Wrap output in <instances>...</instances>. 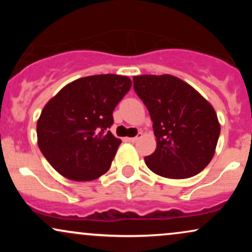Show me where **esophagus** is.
<instances>
[{
  "label": "esophagus",
  "mask_w": 252,
  "mask_h": 252,
  "mask_svg": "<svg viewBox=\"0 0 252 252\" xmlns=\"http://www.w3.org/2000/svg\"><path fill=\"white\" fill-rule=\"evenodd\" d=\"M142 135H143L142 132H138L136 137H128L126 138V141H129V142H131V143H135V142H137L141 137H142Z\"/></svg>",
  "instance_id": "esophagus-1"
}]
</instances>
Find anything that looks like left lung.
Returning a JSON list of instances; mask_svg holds the SVG:
<instances>
[{
  "label": "left lung",
  "mask_w": 252,
  "mask_h": 252,
  "mask_svg": "<svg viewBox=\"0 0 252 252\" xmlns=\"http://www.w3.org/2000/svg\"><path fill=\"white\" fill-rule=\"evenodd\" d=\"M134 90L148 109L156 149L147 167L168 179L200 173L212 160L220 134L213 106L192 86L170 74L134 77Z\"/></svg>",
  "instance_id": "obj_1"
}]
</instances>
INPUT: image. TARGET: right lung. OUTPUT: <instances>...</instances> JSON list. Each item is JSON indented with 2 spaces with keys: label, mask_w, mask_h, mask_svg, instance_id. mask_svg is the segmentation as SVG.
I'll list each match as a JSON object with an SVG mask.
<instances>
[{
  "label": "right lung",
  "mask_w": 252,
  "mask_h": 252,
  "mask_svg": "<svg viewBox=\"0 0 252 252\" xmlns=\"http://www.w3.org/2000/svg\"><path fill=\"white\" fill-rule=\"evenodd\" d=\"M131 88L117 74H97L63 88L42 109L37 144L59 174L91 181L108 172L122 141L111 134L112 111Z\"/></svg>",
  "instance_id": "right-lung-1"
}]
</instances>
